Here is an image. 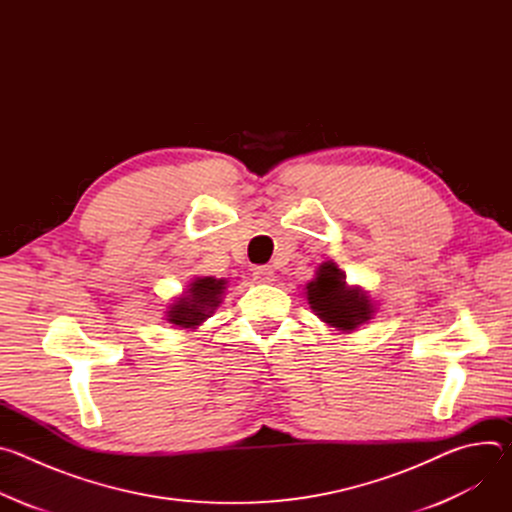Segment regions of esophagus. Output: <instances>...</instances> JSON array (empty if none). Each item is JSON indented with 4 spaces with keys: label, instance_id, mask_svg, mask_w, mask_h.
<instances>
[{
    "label": "esophagus",
    "instance_id": "1",
    "mask_svg": "<svg viewBox=\"0 0 512 512\" xmlns=\"http://www.w3.org/2000/svg\"><path fill=\"white\" fill-rule=\"evenodd\" d=\"M253 277L259 283H269V281H273V269L269 265H259L253 269Z\"/></svg>",
    "mask_w": 512,
    "mask_h": 512
}]
</instances>
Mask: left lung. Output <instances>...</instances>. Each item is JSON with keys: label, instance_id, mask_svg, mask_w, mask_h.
I'll use <instances>...</instances> for the list:
<instances>
[{"label": "left lung", "instance_id": "obj_1", "mask_svg": "<svg viewBox=\"0 0 512 512\" xmlns=\"http://www.w3.org/2000/svg\"><path fill=\"white\" fill-rule=\"evenodd\" d=\"M306 296L316 316L342 332L356 330L375 314L367 291L346 285V275L332 261L318 267L316 277L306 285Z\"/></svg>", "mask_w": 512, "mask_h": 512}]
</instances>
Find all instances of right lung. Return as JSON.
<instances>
[{
	"instance_id": "right-lung-1",
	"label": "right lung",
	"mask_w": 512,
	"mask_h": 512,
	"mask_svg": "<svg viewBox=\"0 0 512 512\" xmlns=\"http://www.w3.org/2000/svg\"><path fill=\"white\" fill-rule=\"evenodd\" d=\"M225 289L227 279L194 277L184 294L176 298L174 304H170L166 312L168 322L184 330L198 328L206 318H210V314L218 306H221Z\"/></svg>"
}]
</instances>
